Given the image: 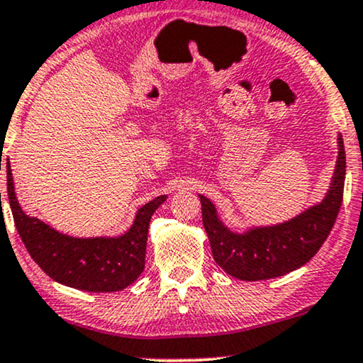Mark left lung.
Returning a JSON list of instances; mask_svg holds the SVG:
<instances>
[{
  "label": "left lung",
  "instance_id": "8db88e82",
  "mask_svg": "<svg viewBox=\"0 0 363 363\" xmlns=\"http://www.w3.org/2000/svg\"><path fill=\"white\" fill-rule=\"evenodd\" d=\"M337 146L335 169L323 199L279 224L252 225L242 232L232 230L222 222L216 206L199 194L202 224L216 264L240 280L280 277L306 265L325 242L342 206L345 149L340 133Z\"/></svg>",
  "mask_w": 363,
  "mask_h": 363
}]
</instances>
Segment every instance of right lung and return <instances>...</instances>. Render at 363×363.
<instances>
[{"mask_svg": "<svg viewBox=\"0 0 363 363\" xmlns=\"http://www.w3.org/2000/svg\"><path fill=\"white\" fill-rule=\"evenodd\" d=\"M6 176L8 201L19 238L31 259L52 280L79 291L118 292L131 286L143 274L149 222L167 196H159L139 207L133 225L124 234L74 238L21 209L14 192L9 159Z\"/></svg>", "mask_w": 363, "mask_h": 363, "instance_id": "add662e5", "label": "right lung"}]
</instances>
